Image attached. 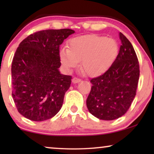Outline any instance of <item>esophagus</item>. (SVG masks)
<instances>
[{
    "instance_id": "obj_1",
    "label": "esophagus",
    "mask_w": 154,
    "mask_h": 154,
    "mask_svg": "<svg viewBox=\"0 0 154 154\" xmlns=\"http://www.w3.org/2000/svg\"><path fill=\"white\" fill-rule=\"evenodd\" d=\"M81 79H78V78H75V77L73 78V79H72V83H79V82H81Z\"/></svg>"
}]
</instances>
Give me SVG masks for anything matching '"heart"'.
Here are the masks:
<instances>
[{"instance_id": "1", "label": "heart", "mask_w": 154, "mask_h": 154, "mask_svg": "<svg viewBox=\"0 0 154 154\" xmlns=\"http://www.w3.org/2000/svg\"><path fill=\"white\" fill-rule=\"evenodd\" d=\"M119 54V45L115 39L98 34L77 36L69 41V48L60 49L62 66L70 71L79 66L90 76L106 73L115 62Z\"/></svg>"}]
</instances>
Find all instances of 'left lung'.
I'll use <instances>...</instances> for the list:
<instances>
[{"mask_svg": "<svg viewBox=\"0 0 154 154\" xmlns=\"http://www.w3.org/2000/svg\"><path fill=\"white\" fill-rule=\"evenodd\" d=\"M119 54L111 68L91 79L92 88L86 104L89 112L99 119L112 121L127 112L136 95L140 66L132 44L123 33Z\"/></svg>", "mask_w": 154, "mask_h": 154, "instance_id": "8db88e82", "label": "left lung"}]
</instances>
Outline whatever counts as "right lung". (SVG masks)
<instances>
[{"mask_svg":"<svg viewBox=\"0 0 154 154\" xmlns=\"http://www.w3.org/2000/svg\"><path fill=\"white\" fill-rule=\"evenodd\" d=\"M72 29H48L21 42L12 62V97L20 114L31 121L54 117L62 108L71 76L62 74L60 46Z\"/></svg>","mask_w":154,"mask_h":154,"instance_id":"obj_1","label":"right lung"}]
</instances>
